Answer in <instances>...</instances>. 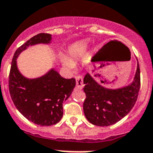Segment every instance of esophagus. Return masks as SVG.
Segmentation results:
<instances>
[{
	"label": "esophagus",
	"mask_w": 153,
	"mask_h": 153,
	"mask_svg": "<svg viewBox=\"0 0 153 153\" xmlns=\"http://www.w3.org/2000/svg\"><path fill=\"white\" fill-rule=\"evenodd\" d=\"M75 79H76L77 88H78V89H82L84 87L83 78H82V76H81V75H78V76H76Z\"/></svg>",
	"instance_id": "esophagus-1"
}]
</instances>
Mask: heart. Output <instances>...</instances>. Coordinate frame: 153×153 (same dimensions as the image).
<instances>
[{
  "label": "heart",
  "mask_w": 153,
  "mask_h": 153,
  "mask_svg": "<svg viewBox=\"0 0 153 153\" xmlns=\"http://www.w3.org/2000/svg\"><path fill=\"white\" fill-rule=\"evenodd\" d=\"M87 47H88V43L85 41L72 44L68 50V55H67L68 59H62V63L63 66L70 71L73 70L76 60L79 59L81 55L85 53Z\"/></svg>",
  "instance_id": "b5f03b06"
}]
</instances>
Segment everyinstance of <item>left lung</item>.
Here are the masks:
<instances>
[{
	"mask_svg": "<svg viewBox=\"0 0 153 153\" xmlns=\"http://www.w3.org/2000/svg\"><path fill=\"white\" fill-rule=\"evenodd\" d=\"M84 84L86 99L83 109L87 119L97 126L114 125L129 113L137 100L140 87L139 62L133 82L124 88L102 87L89 73L85 76Z\"/></svg>",
	"mask_w": 153,
	"mask_h": 153,
	"instance_id": "8db88e82",
	"label": "left lung"
}]
</instances>
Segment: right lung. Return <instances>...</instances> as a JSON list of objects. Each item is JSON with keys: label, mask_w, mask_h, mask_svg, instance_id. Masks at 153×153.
Returning <instances> with one entry per match:
<instances>
[{"label": "right lung", "mask_w": 153, "mask_h": 153, "mask_svg": "<svg viewBox=\"0 0 153 153\" xmlns=\"http://www.w3.org/2000/svg\"><path fill=\"white\" fill-rule=\"evenodd\" d=\"M51 39L50 34L40 33L19 47L14 53L9 75L10 94L16 109L30 122L41 126H51L60 121L62 102L72 94L75 79L62 78L54 68L39 78H25L19 71L16 59L29 46L50 44Z\"/></svg>", "instance_id": "add662e5"}]
</instances>
